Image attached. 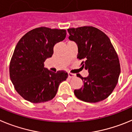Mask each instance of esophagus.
<instances>
[{
	"instance_id": "1",
	"label": "esophagus",
	"mask_w": 132,
	"mask_h": 132,
	"mask_svg": "<svg viewBox=\"0 0 132 132\" xmlns=\"http://www.w3.org/2000/svg\"><path fill=\"white\" fill-rule=\"evenodd\" d=\"M75 76H76V75H75L74 73H70V72H68V77L70 78H74Z\"/></svg>"
}]
</instances>
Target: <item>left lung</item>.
<instances>
[{
  "label": "left lung",
  "instance_id": "1",
  "mask_svg": "<svg viewBox=\"0 0 132 132\" xmlns=\"http://www.w3.org/2000/svg\"><path fill=\"white\" fill-rule=\"evenodd\" d=\"M69 39L78 45V59L84 60L83 67L88 76L84 85L74 90L76 97L87 103H97L107 98L118 83L120 66L118 55L107 35L92 26L68 29Z\"/></svg>",
  "mask_w": 132,
  "mask_h": 132
}]
</instances>
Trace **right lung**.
Segmentation results:
<instances>
[{
    "mask_svg": "<svg viewBox=\"0 0 132 132\" xmlns=\"http://www.w3.org/2000/svg\"><path fill=\"white\" fill-rule=\"evenodd\" d=\"M66 35L65 29L41 27L29 31L18 41L10 61V77L15 89L26 101L38 103L51 100L60 83L68 78L65 71L54 73L44 67L55 44Z\"/></svg>",
    "mask_w": 132,
    "mask_h": 132,
    "instance_id": "obj_1",
    "label": "right lung"
}]
</instances>
